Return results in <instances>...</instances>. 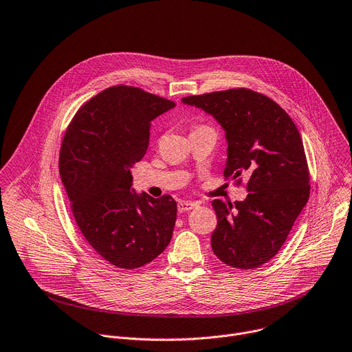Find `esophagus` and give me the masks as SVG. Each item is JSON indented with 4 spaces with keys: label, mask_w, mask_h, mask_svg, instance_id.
<instances>
[{
    "label": "esophagus",
    "mask_w": 352,
    "mask_h": 352,
    "mask_svg": "<svg viewBox=\"0 0 352 352\" xmlns=\"http://www.w3.org/2000/svg\"><path fill=\"white\" fill-rule=\"evenodd\" d=\"M196 206H197V203H195V201H185V200H182V201L178 203V211L179 212H185V211H189V210L195 208Z\"/></svg>",
    "instance_id": "obj_1"
}]
</instances>
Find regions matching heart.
I'll use <instances>...</instances> for the list:
<instances>
[{"instance_id": "1", "label": "heart", "mask_w": 352, "mask_h": 352, "mask_svg": "<svg viewBox=\"0 0 352 352\" xmlns=\"http://www.w3.org/2000/svg\"><path fill=\"white\" fill-rule=\"evenodd\" d=\"M199 129H201V127H199Z\"/></svg>"}]
</instances>
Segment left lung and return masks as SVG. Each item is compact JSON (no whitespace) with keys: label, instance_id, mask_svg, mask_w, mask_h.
<instances>
[{"label":"left lung","instance_id":"1","mask_svg":"<svg viewBox=\"0 0 352 352\" xmlns=\"http://www.w3.org/2000/svg\"><path fill=\"white\" fill-rule=\"evenodd\" d=\"M211 114L225 130V179L248 178L243 201L212 200L217 228L214 254L226 265L252 270L283 246L309 197V171L300 133L290 116L271 98L232 88L182 98Z\"/></svg>","mask_w":352,"mask_h":352}]
</instances>
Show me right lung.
<instances>
[{
  "mask_svg": "<svg viewBox=\"0 0 352 352\" xmlns=\"http://www.w3.org/2000/svg\"><path fill=\"white\" fill-rule=\"evenodd\" d=\"M175 103L137 87L113 85L74 114L60 146L59 174L72 214L109 264L135 270L168 246L177 219L170 195H137L131 167L146 153L151 122Z\"/></svg>",
  "mask_w": 352,
  "mask_h": 352,
  "instance_id": "right-lung-1",
  "label": "right lung"
}]
</instances>
